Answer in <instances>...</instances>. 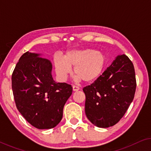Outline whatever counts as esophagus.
Segmentation results:
<instances>
[{
  "label": "esophagus",
  "instance_id": "obj_1",
  "mask_svg": "<svg viewBox=\"0 0 151 151\" xmlns=\"http://www.w3.org/2000/svg\"><path fill=\"white\" fill-rule=\"evenodd\" d=\"M80 89V88L78 87V86H73V91H78Z\"/></svg>",
  "mask_w": 151,
  "mask_h": 151
}]
</instances>
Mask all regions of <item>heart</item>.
<instances>
[{
	"label": "heart",
	"instance_id": "b5f03b06",
	"mask_svg": "<svg viewBox=\"0 0 151 151\" xmlns=\"http://www.w3.org/2000/svg\"><path fill=\"white\" fill-rule=\"evenodd\" d=\"M106 61L104 53L95 49H84L67 51L64 58L55 56L54 67L55 73L60 80H65L73 67L76 80L91 82L102 75Z\"/></svg>",
	"mask_w": 151,
	"mask_h": 151
}]
</instances>
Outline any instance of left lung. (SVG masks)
I'll use <instances>...</instances> for the list:
<instances>
[{
	"label": "left lung",
	"mask_w": 151,
	"mask_h": 151,
	"mask_svg": "<svg viewBox=\"0 0 151 151\" xmlns=\"http://www.w3.org/2000/svg\"><path fill=\"white\" fill-rule=\"evenodd\" d=\"M135 89L133 63L124 54L117 55L98 79L83 88L88 120L100 128L116 124L133 102Z\"/></svg>",
	"instance_id": "1"
}]
</instances>
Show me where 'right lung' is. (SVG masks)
<instances>
[{
    "mask_svg": "<svg viewBox=\"0 0 151 151\" xmlns=\"http://www.w3.org/2000/svg\"><path fill=\"white\" fill-rule=\"evenodd\" d=\"M52 65L40 54L27 51L20 58L12 76V87L18 110L33 127L49 129L63 118V108L72 86L55 82Z\"/></svg>",
    "mask_w": 151,
    "mask_h": 151,
    "instance_id": "obj_1",
    "label": "right lung"
}]
</instances>
